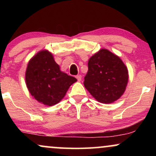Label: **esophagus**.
Returning a JSON list of instances; mask_svg holds the SVG:
<instances>
[{
  "label": "esophagus",
  "instance_id": "34e87169",
  "mask_svg": "<svg viewBox=\"0 0 156 156\" xmlns=\"http://www.w3.org/2000/svg\"><path fill=\"white\" fill-rule=\"evenodd\" d=\"M76 78H77V80H78V81H80V80H81L82 76H80V75H78V76H76Z\"/></svg>",
  "mask_w": 156,
  "mask_h": 156
}]
</instances>
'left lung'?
I'll return each mask as SVG.
<instances>
[{"label":"left lung","mask_w":156,"mask_h":156,"mask_svg":"<svg viewBox=\"0 0 156 156\" xmlns=\"http://www.w3.org/2000/svg\"><path fill=\"white\" fill-rule=\"evenodd\" d=\"M128 80V69L120 58L101 49L89 59L83 84L97 101L107 104L122 95Z\"/></svg>","instance_id":"1"}]
</instances>
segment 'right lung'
Segmentation results:
<instances>
[{"label": "right lung", "instance_id": "obj_1", "mask_svg": "<svg viewBox=\"0 0 156 156\" xmlns=\"http://www.w3.org/2000/svg\"><path fill=\"white\" fill-rule=\"evenodd\" d=\"M76 81V78L60 70L53 55L46 50L37 53L28 64L27 88L37 101L44 105L51 106L59 103Z\"/></svg>", "mask_w": 156, "mask_h": 156}]
</instances>
